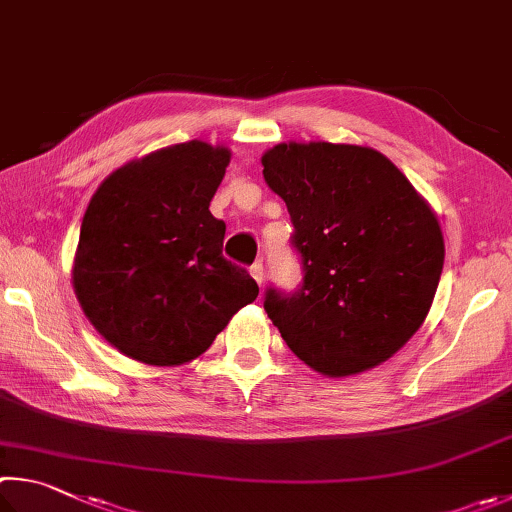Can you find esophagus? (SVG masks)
Returning a JSON list of instances; mask_svg holds the SVG:
<instances>
[{
	"label": "esophagus",
	"instance_id": "34e87169",
	"mask_svg": "<svg viewBox=\"0 0 512 512\" xmlns=\"http://www.w3.org/2000/svg\"><path fill=\"white\" fill-rule=\"evenodd\" d=\"M249 272H251V276H254L258 285H263V281H265V270H263V263H261V261H256L254 265H251Z\"/></svg>",
	"mask_w": 512,
	"mask_h": 512
}]
</instances>
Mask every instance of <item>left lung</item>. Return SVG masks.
<instances>
[{"mask_svg": "<svg viewBox=\"0 0 512 512\" xmlns=\"http://www.w3.org/2000/svg\"><path fill=\"white\" fill-rule=\"evenodd\" d=\"M263 166L303 272L294 292L265 290L267 317L294 355L333 378L389 360L434 301L445 258L436 215L371 148L279 143Z\"/></svg>", "mask_w": 512, "mask_h": 512, "instance_id": "8db88e82", "label": "left lung"}]
</instances>
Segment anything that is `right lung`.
Returning a JSON list of instances; mask_svg holds the SVG:
<instances>
[{
	"mask_svg": "<svg viewBox=\"0 0 512 512\" xmlns=\"http://www.w3.org/2000/svg\"><path fill=\"white\" fill-rule=\"evenodd\" d=\"M227 164V148L179 143L116 170L87 206L76 297L98 333L132 360H193L258 297L245 267L222 256L227 227L209 211Z\"/></svg>",
	"mask_w": 512,
	"mask_h": 512,
	"instance_id": "right-lung-1",
	"label": "right lung"
}]
</instances>
